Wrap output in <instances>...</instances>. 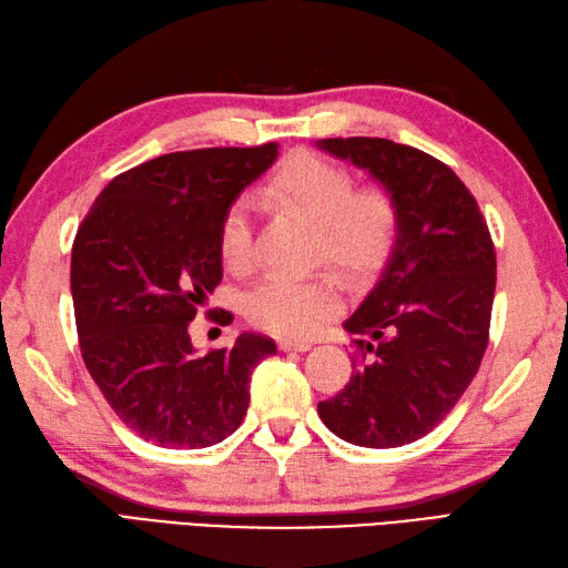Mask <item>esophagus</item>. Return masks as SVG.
<instances>
[{
	"mask_svg": "<svg viewBox=\"0 0 568 568\" xmlns=\"http://www.w3.org/2000/svg\"><path fill=\"white\" fill-rule=\"evenodd\" d=\"M278 348L281 351H297V353H305V351H310L312 348V344H307V341H290V338H283V341H278Z\"/></svg>",
	"mask_w": 568,
	"mask_h": 568,
	"instance_id": "34e87169",
	"label": "esophagus"
}]
</instances>
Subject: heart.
I'll use <instances>...</instances> for the list:
<instances>
[{
	"instance_id": "1",
	"label": "heart",
	"mask_w": 568,
	"mask_h": 568,
	"mask_svg": "<svg viewBox=\"0 0 568 568\" xmlns=\"http://www.w3.org/2000/svg\"><path fill=\"white\" fill-rule=\"evenodd\" d=\"M268 197L316 224L314 252L348 278H365L389 256L399 230L392 195L361 189L348 169L310 152L287 156L268 183ZM222 263L234 273L254 266V205L248 197L224 210L217 236ZM344 297L334 275L293 281L268 275L246 290V320L283 338H310L341 312Z\"/></svg>"
}]
</instances>
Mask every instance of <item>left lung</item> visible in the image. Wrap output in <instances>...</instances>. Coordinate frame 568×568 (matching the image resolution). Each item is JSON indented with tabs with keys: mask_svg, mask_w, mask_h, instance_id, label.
Returning a JSON list of instances; mask_svg holds the SVG:
<instances>
[{
	"mask_svg": "<svg viewBox=\"0 0 568 568\" xmlns=\"http://www.w3.org/2000/svg\"><path fill=\"white\" fill-rule=\"evenodd\" d=\"M316 148L365 169L399 213L379 278L344 322L361 363L346 389L320 402L324 426L361 447H399L453 412L479 371L496 290L481 210L450 166L382 138H328Z\"/></svg>",
	"mask_w": 568,
	"mask_h": 568,
	"instance_id": "obj_1",
	"label": "left lung"
}]
</instances>
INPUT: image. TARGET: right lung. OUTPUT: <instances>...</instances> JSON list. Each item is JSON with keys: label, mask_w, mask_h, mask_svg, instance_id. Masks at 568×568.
I'll list each match as a JSON object with an SVG mask.
<instances>
[{"label": "right lung", "mask_w": 568, "mask_h": 568, "mask_svg": "<svg viewBox=\"0 0 568 568\" xmlns=\"http://www.w3.org/2000/svg\"><path fill=\"white\" fill-rule=\"evenodd\" d=\"M275 156L278 142L162 154L115 176L77 230L70 287L82 358L142 440L197 450L246 416L248 377L275 353L273 338L244 332L201 355L189 324L222 281L224 210Z\"/></svg>", "instance_id": "add662e5"}]
</instances>
